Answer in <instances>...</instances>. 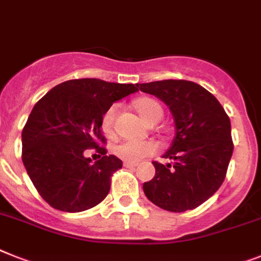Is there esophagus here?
Listing matches in <instances>:
<instances>
[{
  "label": "esophagus",
  "mask_w": 261,
  "mask_h": 261,
  "mask_svg": "<svg viewBox=\"0 0 261 261\" xmlns=\"http://www.w3.org/2000/svg\"><path fill=\"white\" fill-rule=\"evenodd\" d=\"M124 165H125L126 168H135V167H137V164H136V163H129V161L124 163Z\"/></svg>",
  "instance_id": "1"
}]
</instances>
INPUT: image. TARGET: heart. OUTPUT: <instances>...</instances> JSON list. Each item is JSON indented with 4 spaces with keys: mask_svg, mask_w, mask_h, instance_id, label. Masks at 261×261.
Wrapping results in <instances>:
<instances>
[{
    "mask_svg": "<svg viewBox=\"0 0 261 261\" xmlns=\"http://www.w3.org/2000/svg\"><path fill=\"white\" fill-rule=\"evenodd\" d=\"M135 105L140 116L150 125L160 121L163 115H164V111H163L160 102L153 100V98L143 97V98H139L136 101ZM116 113H117V107L113 105L102 116L101 125H102V130H104L105 135H112L115 130ZM156 150L157 145L153 141H135V140H124L113 148L116 156L122 159V160L129 161V163H136V161L141 160L143 157L153 154Z\"/></svg>",
    "mask_w": 261,
    "mask_h": 261,
    "instance_id": "obj_1",
    "label": "heart"
}]
</instances>
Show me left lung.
Returning a JSON list of instances; mask_svg holds the SVG:
<instances>
[{
	"instance_id": "1",
	"label": "left lung",
	"mask_w": 261,
	"mask_h": 261,
	"mask_svg": "<svg viewBox=\"0 0 261 261\" xmlns=\"http://www.w3.org/2000/svg\"><path fill=\"white\" fill-rule=\"evenodd\" d=\"M164 101L174 118V137L154 177L144 182L148 199L169 212L195 210L223 184L233 152L231 121L217 98L199 84L163 80L137 84Z\"/></svg>"
}]
</instances>
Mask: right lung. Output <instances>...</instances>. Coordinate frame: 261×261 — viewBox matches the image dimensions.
I'll return each mask as SVG.
<instances>
[{"label": "right lung", "instance_id": "obj_1", "mask_svg": "<svg viewBox=\"0 0 261 261\" xmlns=\"http://www.w3.org/2000/svg\"><path fill=\"white\" fill-rule=\"evenodd\" d=\"M139 90L136 84L98 79L69 80L45 94L22 129V161L41 197L64 212H83L100 204L122 161L107 156L101 121L113 102ZM94 147L103 157L94 165L83 156Z\"/></svg>", "mask_w": 261, "mask_h": 261}]
</instances>
